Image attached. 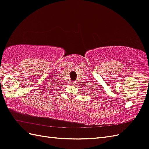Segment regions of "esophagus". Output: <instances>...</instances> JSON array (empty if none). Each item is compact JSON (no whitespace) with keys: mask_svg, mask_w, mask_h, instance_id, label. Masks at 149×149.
Wrapping results in <instances>:
<instances>
[{"mask_svg":"<svg viewBox=\"0 0 149 149\" xmlns=\"http://www.w3.org/2000/svg\"><path fill=\"white\" fill-rule=\"evenodd\" d=\"M71 84L72 85H73V86H74V85H76V83L75 82L73 81V82H71Z\"/></svg>","mask_w":149,"mask_h":149,"instance_id":"obj_1","label":"esophagus"}]
</instances>
